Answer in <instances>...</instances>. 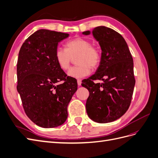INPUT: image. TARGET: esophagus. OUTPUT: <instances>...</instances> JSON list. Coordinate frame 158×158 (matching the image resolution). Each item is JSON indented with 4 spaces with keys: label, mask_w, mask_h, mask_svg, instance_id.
Instances as JSON below:
<instances>
[{
    "label": "esophagus",
    "mask_w": 158,
    "mask_h": 158,
    "mask_svg": "<svg viewBox=\"0 0 158 158\" xmlns=\"http://www.w3.org/2000/svg\"><path fill=\"white\" fill-rule=\"evenodd\" d=\"M77 83H78V86H80V85H81V84H82V81H81V80H78Z\"/></svg>",
    "instance_id": "34e87169"
}]
</instances>
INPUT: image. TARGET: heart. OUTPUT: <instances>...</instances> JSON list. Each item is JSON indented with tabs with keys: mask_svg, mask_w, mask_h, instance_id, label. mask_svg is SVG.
<instances>
[{
	"mask_svg": "<svg viewBox=\"0 0 158 158\" xmlns=\"http://www.w3.org/2000/svg\"><path fill=\"white\" fill-rule=\"evenodd\" d=\"M66 49L57 47L55 50V60L59 67L67 70L73 58L76 56L77 65L71 67L68 75L72 78H82L90 73L91 69H95L101 62V53L96 46L89 40L83 37H76L66 43Z\"/></svg>",
	"mask_w": 158,
	"mask_h": 158,
	"instance_id": "1",
	"label": "heart"
}]
</instances>
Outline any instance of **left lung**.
<instances>
[{
    "mask_svg": "<svg viewBox=\"0 0 158 158\" xmlns=\"http://www.w3.org/2000/svg\"><path fill=\"white\" fill-rule=\"evenodd\" d=\"M92 33L101 47L102 59L96 73L82 81L89 92L85 108L93 121L107 123L122 117L130 106L135 85L133 59L120 33L105 26L94 28ZM97 79L103 82L94 83Z\"/></svg>",
    "mask_w": 158,
    "mask_h": 158,
    "instance_id": "8db88e82",
    "label": "left lung"
}]
</instances>
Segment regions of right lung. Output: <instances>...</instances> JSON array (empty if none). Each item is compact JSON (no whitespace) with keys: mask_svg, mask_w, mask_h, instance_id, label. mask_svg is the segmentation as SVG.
<instances>
[{"mask_svg":"<svg viewBox=\"0 0 158 158\" xmlns=\"http://www.w3.org/2000/svg\"><path fill=\"white\" fill-rule=\"evenodd\" d=\"M69 33L40 30L26 39L19 51L17 90L27 116L43 128L66 121L67 107L77 90V81L67 76L55 60L58 43ZM60 81L64 83L57 84Z\"/></svg>","mask_w":158,"mask_h":158,"instance_id":"1","label":"right lung"}]
</instances>
